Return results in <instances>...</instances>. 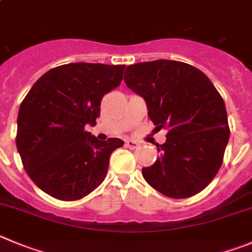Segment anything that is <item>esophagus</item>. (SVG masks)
I'll list each match as a JSON object with an SVG mask.
<instances>
[{
    "mask_svg": "<svg viewBox=\"0 0 252 252\" xmlns=\"http://www.w3.org/2000/svg\"><path fill=\"white\" fill-rule=\"evenodd\" d=\"M126 146L131 150H135L138 147V142L133 141V140H127V141H126Z\"/></svg>",
    "mask_w": 252,
    "mask_h": 252,
    "instance_id": "1",
    "label": "esophagus"
}]
</instances>
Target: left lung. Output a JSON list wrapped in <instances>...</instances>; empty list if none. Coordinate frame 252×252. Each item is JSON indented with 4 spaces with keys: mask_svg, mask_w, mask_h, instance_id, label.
Segmentation results:
<instances>
[{
    "mask_svg": "<svg viewBox=\"0 0 252 252\" xmlns=\"http://www.w3.org/2000/svg\"><path fill=\"white\" fill-rule=\"evenodd\" d=\"M125 84L145 98L156 130L166 142L160 158L142 175L150 186L172 198L201 192L223 161L230 137L225 102L206 75L170 60L140 62L126 68Z\"/></svg>",
    "mask_w": 252,
    "mask_h": 252,
    "instance_id": "8db88e82",
    "label": "left lung"
}]
</instances>
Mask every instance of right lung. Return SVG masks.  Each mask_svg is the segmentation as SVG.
I'll use <instances>...</instances> for the list:
<instances>
[{
  "label": "right lung",
  "instance_id": "obj_1",
  "mask_svg": "<svg viewBox=\"0 0 252 252\" xmlns=\"http://www.w3.org/2000/svg\"><path fill=\"white\" fill-rule=\"evenodd\" d=\"M125 64H62L37 80L20 106L16 146L30 179L62 201H76L107 175L120 138L98 141L85 130L100 116L101 100L124 78Z\"/></svg>",
  "mask_w": 252,
  "mask_h": 252
}]
</instances>
